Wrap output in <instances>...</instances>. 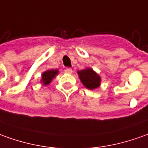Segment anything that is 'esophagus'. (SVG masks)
I'll return each mask as SVG.
<instances>
[{"mask_svg":"<svg viewBox=\"0 0 148 148\" xmlns=\"http://www.w3.org/2000/svg\"><path fill=\"white\" fill-rule=\"evenodd\" d=\"M65 72L68 73V74H72V69L70 68H67L65 69Z\"/></svg>","mask_w":148,"mask_h":148,"instance_id":"esophagus-1","label":"esophagus"}]
</instances>
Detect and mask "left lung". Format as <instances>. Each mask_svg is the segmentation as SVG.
Wrapping results in <instances>:
<instances>
[{
  "mask_svg": "<svg viewBox=\"0 0 148 148\" xmlns=\"http://www.w3.org/2000/svg\"><path fill=\"white\" fill-rule=\"evenodd\" d=\"M77 74L81 83L90 90L96 89L101 85V78L91 68H86L83 70L77 71Z\"/></svg>",
  "mask_w": 148,
  "mask_h": 148,
  "instance_id": "8db88e82",
  "label": "left lung"
}]
</instances>
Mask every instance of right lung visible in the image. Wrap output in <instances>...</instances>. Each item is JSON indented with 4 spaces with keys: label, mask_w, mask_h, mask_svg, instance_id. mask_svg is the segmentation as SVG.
Returning a JSON list of instances; mask_svg holds the SVG:
<instances>
[{
    "label": "right lung",
    "mask_w": 148,
    "mask_h": 148,
    "mask_svg": "<svg viewBox=\"0 0 148 148\" xmlns=\"http://www.w3.org/2000/svg\"><path fill=\"white\" fill-rule=\"evenodd\" d=\"M59 74V70L58 69H50V70H47L45 71L42 74V78L40 82L42 85H48L52 80Z\"/></svg>",
    "instance_id": "add662e5"
}]
</instances>
